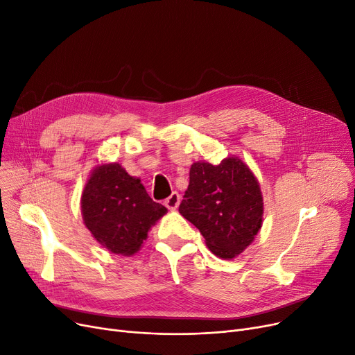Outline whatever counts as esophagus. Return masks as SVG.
<instances>
[{"mask_svg": "<svg viewBox=\"0 0 355 355\" xmlns=\"http://www.w3.org/2000/svg\"><path fill=\"white\" fill-rule=\"evenodd\" d=\"M180 204V195L178 192H173L171 196H168L166 200H164V205L171 209V211H175Z\"/></svg>", "mask_w": 355, "mask_h": 355, "instance_id": "obj_1", "label": "esophagus"}]
</instances>
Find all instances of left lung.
Here are the masks:
<instances>
[{
    "label": "left lung",
    "instance_id": "obj_1",
    "mask_svg": "<svg viewBox=\"0 0 355 355\" xmlns=\"http://www.w3.org/2000/svg\"><path fill=\"white\" fill-rule=\"evenodd\" d=\"M179 212L204 235L212 254L232 260L254 241L263 225L260 183L239 156L219 164L195 162Z\"/></svg>",
    "mask_w": 355,
    "mask_h": 355
}]
</instances>
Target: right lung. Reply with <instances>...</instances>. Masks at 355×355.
Returning <instances> with one entry per match:
<instances>
[{"instance_id": "right-lung-1", "label": "right lung", "mask_w": 355, "mask_h": 355, "mask_svg": "<svg viewBox=\"0 0 355 355\" xmlns=\"http://www.w3.org/2000/svg\"><path fill=\"white\" fill-rule=\"evenodd\" d=\"M83 224L92 237L118 256H134L167 209L146 192L139 178L120 163L94 167L80 196Z\"/></svg>"}]
</instances>
